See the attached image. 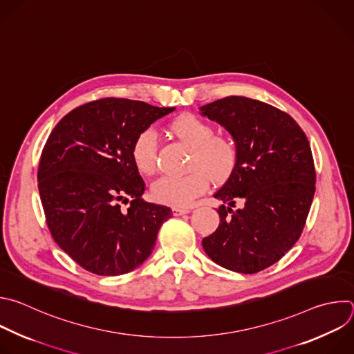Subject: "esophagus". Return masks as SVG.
<instances>
[{
    "instance_id": "obj_1",
    "label": "esophagus",
    "mask_w": 354,
    "mask_h": 354,
    "mask_svg": "<svg viewBox=\"0 0 354 354\" xmlns=\"http://www.w3.org/2000/svg\"><path fill=\"white\" fill-rule=\"evenodd\" d=\"M191 209L188 207H173V215L174 216H181V215H185V214H189Z\"/></svg>"
}]
</instances>
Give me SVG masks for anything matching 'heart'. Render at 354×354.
Masks as SVG:
<instances>
[{
    "label": "heart",
    "mask_w": 354,
    "mask_h": 354,
    "mask_svg": "<svg viewBox=\"0 0 354 354\" xmlns=\"http://www.w3.org/2000/svg\"><path fill=\"white\" fill-rule=\"evenodd\" d=\"M173 133L191 148L188 173L167 174L152 185L156 202L185 207L189 206L209 185L225 183L234 173L239 163L236 140L223 133H215L210 122L194 114H183L171 124ZM131 158L139 173L151 176L158 167V135L152 128L139 132L131 148Z\"/></svg>",
    "instance_id": "1"
}]
</instances>
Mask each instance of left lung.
I'll use <instances>...</instances> for the list:
<instances>
[{
  "mask_svg": "<svg viewBox=\"0 0 354 354\" xmlns=\"http://www.w3.org/2000/svg\"><path fill=\"white\" fill-rule=\"evenodd\" d=\"M223 125L237 144L239 163L214 195L219 227L202 240L218 265L257 273L277 262L300 239L315 192L310 142L285 111L244 96L201 107ZM240 204V208L235 205Z\"/></svg>",
  "mask_w": 354,
  "mask_h": 354,
  "instance_id": "obj_1",
  "label": "left lung"
}]
</instances>
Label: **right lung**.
I'll list each match as a JSON object with an SVG mask.
<instances>
[{
  "label": "right lung",
  "instance_id": "1",
  "mask_svg": "<svg viewBox=\"0 0 354 354\" xmlns=\"http://www.w3.org/2000/svg\"><path fill=\"white\" fill-rule=\"evenodd\" d=\"M174 110L106 97L69 111L51 131L37 170L40 199L54 241L84 269L118 276L152 254L173 212L142 198L131 148L139 132Z\"/></svg>",
  "mask_w": 354,
  "mask_h": 354
}]
</instances>
